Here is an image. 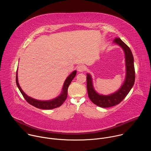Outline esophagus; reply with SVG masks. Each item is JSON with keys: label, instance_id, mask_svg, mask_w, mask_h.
Returning a JSON list of instances; mask_svg holds the SVG:
<instances>
[{"label": "esophagus", "instance_id": "esophagus-1", "mask_svg": "<svg viewBox=\"0 0 151 151\" xmlns=\"http://www.w3.org/2000/svg\"><path fill=\"white\" fill-rule=\"evenodd\" d=\"M77 70H78V71L79 72H83L85 70V66L83 65H79L78 67Z\"/></svg>", "mask_w": 151, "mask_h": 151}]
</instances>
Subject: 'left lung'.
<instances>
[{
	"label": "left lung",
	"instance_id": "left-lung-1",
	"mask_svg": "<svg viewBox=\"0 0 151 151\" xmlns=\"http://www.w3.org/2000/svg\"><path fill=\"white\" fill-rule=\"evenodd\" d=\"M114 42L123 49L125 54L126 75L121 88L110 95L99 94L93 87L91 76L89 73L87 74V88L88 97L94 104L101 107H112L121 102L132 88L135 81L134 58L131 50L119 37L115 38Z\"/></svg>",
	"mask_w": 151,
	"mask_h": 151
}]
</instances>
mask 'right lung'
I'll return each instance as SVG.
<instances>
[{"mask_svg":"<svg viewBox=\"0 0 151 151\" xmlns=\"http://www.w3.org/2000/svg\"><path fill=\"white\" fill-rule=\"evenodd\" d=\"M17 74H16V83L21 93L22 94L23 96L25 99V100L31 105L37 107V108L39 109H52L54 108H56V107H58L60 106L66 100L67 97H68V90L69 85L70 84L72 81L73 79L75 78V76L76 75V70H74L72 73H71L68 77L66 78V79L64 81L63 87L62 88V92L60 94L59 96L51 100H47V101H41V100H36L35 99H33L30 97H29L27 96L24 91L21 89L20 87V86L19 85L18 81V76H17Z\"/></svg>","mask_w":151,"mask_h":151,"instance_id":"obj_1","label":"right lung"}]
</instances>
